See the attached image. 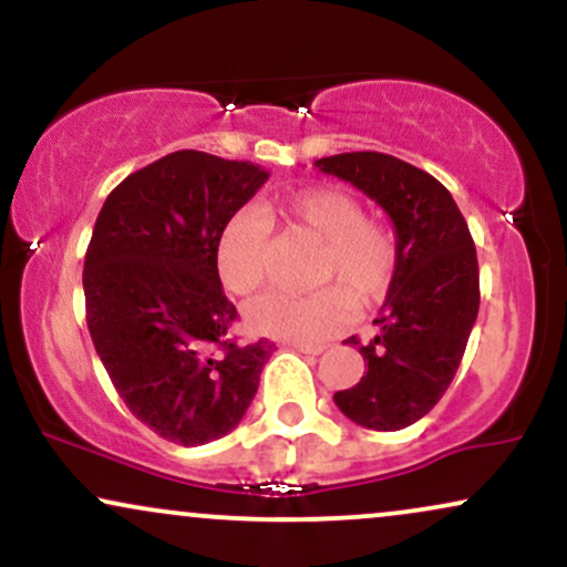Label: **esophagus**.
I'll return each instance as SVG.
<instances>
[{
  "label": "esophagus",
  "instance_id": "obj_1",
  "mask_svg": "<svg viewBox=\"0 0 567 567\" xmlns=\"http://www.w3.org/2000/svg\"><path fill=\"white\" fill-rule=\"evenodd\" d=\"M290 349L301 351V354H322L324 347H320V343H296V341H288Z\"/></svg>",
  "mask_w": 567,
  "mask_h": 567
}]
</instances>
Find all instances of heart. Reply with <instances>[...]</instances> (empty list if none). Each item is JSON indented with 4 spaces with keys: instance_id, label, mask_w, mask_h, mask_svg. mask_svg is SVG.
I'll return each mask as SVG.
<instances>
[{
    "instance_id": "b5f03b06",
    "label": "heart",
    "mask_w": 567,
    "mask_h": 567,
    "mask_svg": "<svg viewBox=\"0 0 567 567\" xmlns=\"http://www.w3.org/2000/svg\"><path fill=\"white\" fill-rule=\"evenodd\" d=\"M266 218L282 220L320 243L315 282L328 288L311 296L264 292L247 303L245 320L256 333L279 341L317 343L343 328L351 303H375L396 271L392 226L368 218L362 202L347 188L309 186L261 205ZM218 275L234 296H250L269 275V226L256 210H239L226 220L216 247Z\"/></svg>"
}]
</instances>
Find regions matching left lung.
<instances>
[{
    "instance_id": "1",
    "label": "left lung",
    "mask_w": 567,
    "mask_h": 567,
    "mask_svg": "<svg viewBox=\"0 0 567 567\" xmlns=\"http://www.w3.org/2000/svg\"><path fill=\"white\" fill-rule=\"evenodd\" d=\"M315 167L360 188L394 224L396 271L375 317L379 336L360 347L368 370L333 402L354 424L396 432L437 405L461 365L480 309L477 250L451 192L419 167L381 152Z\"/></svg>"
}]
</instances>
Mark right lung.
I'll use <instances>...</instances> for the list:
<instances>
[{"instance_id": "obj_1", "label": "right lung", "mask_w": 567, "mask_h": 567, "mask_svg": "<svg viewBox=\"0 0 567 567\" xmlns=\"http://www.w3.org/2000/svg\"><path fill=\"white\" fill-rule=\"evenodd\" d=\"M269 178L252 162L173 152L127 175L84 256L87 328L130 413L175 445L243 421L275 343L237 347L220 288V229Z\"/></svg>"}]
</instances>
